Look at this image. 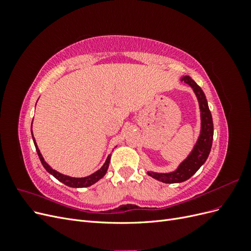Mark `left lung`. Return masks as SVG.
<instances>
[{
	"instance_id": "obj_1",
	"label": "left lung",
	"mask_w": 251,
	"mask_h": 251,
	"mask_svg": "<svg viewBox=\"0 0 251 251\" xmlns=\"http://www.w3.org/2000/svg\"><path fill=\"white\" fill-rule=\"evenodd\" d=\"M182 80L188 83L194 90L199 100L200 110H201V134L198 139V142L195 146L192 154L189 155L186 160L180 164L178 170L170 174H158L149 172L148 175L159 181H162L164 183H180L191 178L196 172L198 171L201 165L206 161V159L210 153L212 137H214V124H212L211 113L209 111L206 97L202 91V89L189 77H182Z\"/></svg>"
}]
</instances>
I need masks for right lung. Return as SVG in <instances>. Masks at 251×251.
I'll list each match as a JSON object with an SVG mask.
<instances>
[{
  "instance_id": "1",
  "label": "right lung",
  "mask_w": 251,
  "mask_h": 251,
  "mask_svg": "<svg viewBox=\"0 0 251 251\" xmlns=\"http://www.w3.org/2000/svg\"><path fill=\"white\" fill-rule=\"evenodd\" d=\"M31 133H32V130H31ZM33 142H34V146H35V149H36V151H37V155H39V158H40V160H41L44 168L46 169V171L48 173L53 175V177H55L58 181L63 182L64 184L70 186V187H87V186H90V185L94 184L95 182H97L98 180L101 179L104 176V174L107 173V170L109 168L111 156H108L107 160H105L104 164L101 166L100 170H98L97 172H95L92 175H90V176H88V177H85V178H72V177H69V176H65V175H63V174H60V173H58V172H56L54 170H52L50 166L46 162H45L42 154L40 153V150H39V148H37V146H36L34 138H33Z\"/></svg>"
}]
</instances>
